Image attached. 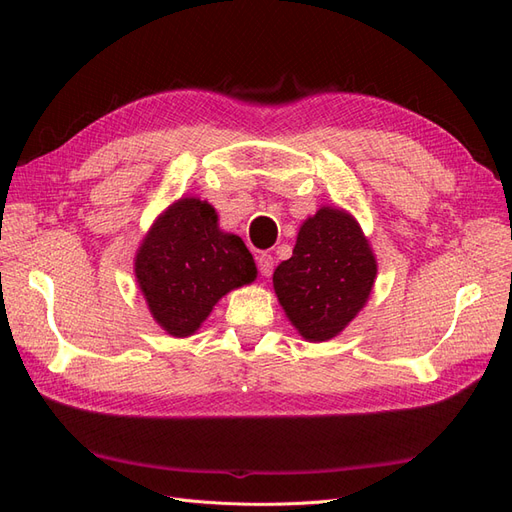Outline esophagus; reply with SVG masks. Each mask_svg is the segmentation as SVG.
Wrapping results in <instances>:
<instances>
[{
    "instance_id": "34e87169",
    "label": "esophagus",
    "mask_w": 512,
    "mask_h": 512,
    "mask_svg": "<svg viewBox=\"0 0 512 512\" xmlns=\"http://www.w3.org/2000/svg\"><path fill=\"white\" fill-rule=\"evenodd\" d=\"M256 262H258V271H260L262 275H265V277H269V275L273 273L275 260H273L271 254H258V256H256Z\"/></svg>"
}]
</instances>
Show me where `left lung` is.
I'll return each mask as SVG.
<instances>
[{
  "mask_svg": "<svg viewBox=\"0 0 512 512\" xmlns=\"http://www.w3.org/2000/svg\"><path fill=\"white\" fill-rule=\"evenodd\" d=\"M378 273L363 228L346 209L320 207L273 273L286 318L307 342H329L365 307Z\"/></svg>",
  "mask_w": 512,
  "mask_h": 512,
  "instance_id": "8db88e82",
  "label": "left lung"
}]
</instances>
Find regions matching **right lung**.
<instances>
[{
  "instance_id": "right-lung-1",
  "label": "right lung",
  "mask_w": 512,
  "mask_h": 512,
  "mask_svg": "<svg viewBox=\"0 0 512 512\" xmlns=\"http://www.w3.org/2000/svg\"><path fill=\"white\" fill-rule=\"evenodd\" d=\"M241 237L224 232L207 200L185 196L162 211L134 256L149 312L173 337H190L230 290L256 280Z\"/></svg>"
}]
</instances>
